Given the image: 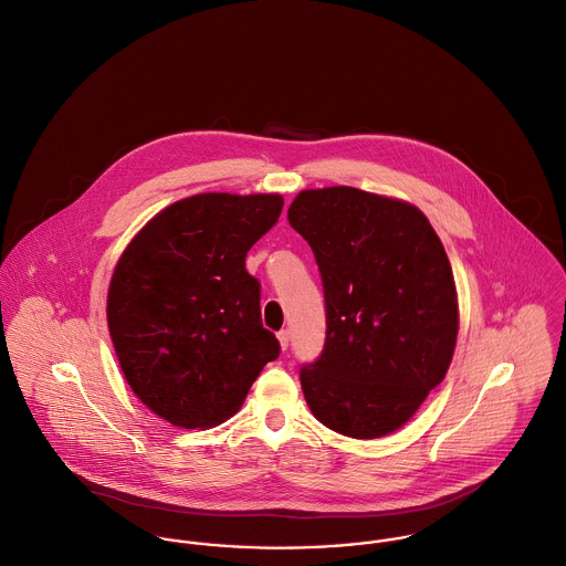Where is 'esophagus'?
<instances>
[{
	"mask_svg": "<svg viewBox=\"0 0 566 566\" xmlns=\"http://www.w3.org/2000/svg\"><path fill=\"white\" fill-rule=\"evenodd\" d=\"M277 340H280V347L286 349V347H289V340H291V333H289V331H280V333H277Z\"/></svg>",
	"mask_w": 566,
	"mask_h": 566,
	"instance_id": "obj_1",
	"label": "esophagus"
}]
</instances>
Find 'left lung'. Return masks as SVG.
<instances>
[{"label": "left lung", "instance_id": "1", "mask_svg": "<svg viewBox=\"0 0 566 566\" xmlns=\"http://www.w3.org/2000/svg\"><path fill=\"white\" fill-rule=\"evenodd\" d=\"M289 223L326 295V345L300 371L304 398L340 436L385 438L451 367L459 306L444 244L416 206L349 186L302 190Z\"/></svg>", "mask_w": 566, "mask_h": 566}]
</instances>
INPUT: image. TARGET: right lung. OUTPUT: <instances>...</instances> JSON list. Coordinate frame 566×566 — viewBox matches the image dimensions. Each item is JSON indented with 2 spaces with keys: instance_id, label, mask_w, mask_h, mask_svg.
<instances>
[{
  "instance_id": "add662e5",
  "label": "right lung",
  "mask_w": 566,
  "mask_h": 566,
  "mask_svg": "<svg viewBox=\"0 0 566 566\" xmlns=\"http://www.w3.org/2000/svg\"><path fill=\"white\" fill-rule=\"evenodd\" d=\"M280 195L203 192L155 214L122 251L107 324L133 394L181 429L231 418L280 354L262 328L247 251L282 214Z\"/></svg>"
}]
</instances>
